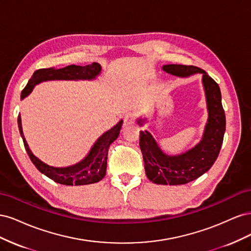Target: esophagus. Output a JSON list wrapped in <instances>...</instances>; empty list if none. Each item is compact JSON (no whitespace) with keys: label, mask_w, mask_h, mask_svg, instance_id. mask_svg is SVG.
<instances>
[{"label":"esophagus","mask_w":251,"mask_h":251,"mask_svg":"<svg viewBox=\"0 0 251 251\" xmlns=\"http://www.w3.org/2000/svg\"><path fill=\"white\" fill-rule=\"evenodd\" d=\"M135 121H136V114L135 113L128 112V113L126 114L125 117H124V125L125 126L133 125V124H135Z\"/></svg>","instance_id":"esophagus-1"}]
</instances>
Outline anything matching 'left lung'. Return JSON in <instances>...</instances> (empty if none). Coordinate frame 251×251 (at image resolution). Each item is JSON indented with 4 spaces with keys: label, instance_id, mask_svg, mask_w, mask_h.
I'll return each instance as SVG.
<instances>
[{
    "label": "left lung",
    "instance_id": "left-lung-1",
    "mask_svg": "<svg viewBox=\"0 0 251 251\" xmlns=\"http://www.w3.org/2000/svg\"><path fill=\"white\" fill-rule=\"evenodd\" d=\"M163 70L177 76L186 77L196 73L203 74L208 109V121L199 144L178 156H168L147 131H140L139 146L142 151L144 170L150 181L156 184L180 185L199 178L215 163L221 150L226 119L219 85L201 68L186 65H166ZM143 121L139 119L138 125Z\"/></svg>",
    "mask_w": 251,
    "mask_h": 251
}]
</instances>
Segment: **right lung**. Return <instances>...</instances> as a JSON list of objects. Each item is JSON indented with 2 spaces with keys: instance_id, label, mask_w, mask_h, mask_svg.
<instances>
[{
  "instance_id": "add662e5",
  "label": "right lung",
  "mask_w": 251,
  "mask_h": 251,
  "mask_svg": "<svg viewBox=\"0 0 251 251\" xmlns=\"http://www.w3.org/2000/svg\"><path fill=\"white\" fill-rule=\"evenodd\" d=\"M100 70L101 67L97 63H92L87 66L71 65L62 68V69H52V68L39 69L33 73L27 86L23 89L21 98H25L31 92L33 87L41 81L53 79H92L100 74ZM18 125L27 154L37 170L56 183L64 185H86L96 183L105 176L109 147L118 137L121 126H123V120H120L119 124L100 137L93 148L91 149L89 155L81 162L64 169L52 168L37 159L29 150L26 139L23 135L20 115L18 116Z\"/></svg>"
}]
</instances>
